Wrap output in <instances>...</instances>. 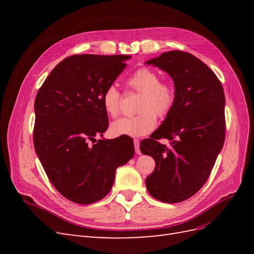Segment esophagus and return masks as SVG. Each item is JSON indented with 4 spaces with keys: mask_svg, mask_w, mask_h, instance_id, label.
<instances>
[{
    "mask_svg": "<svg viewBox=\"0 0 254 254\" xmlns=\"http://www.w3.org/2000/svg\"><path fill=\"white\" fill-rule=\"evenodd\" d=\"M133 144H134V149H135V153L136 155H141V150H140V141L137 139L133 140Z\"/></svg>",
    "mask_w": 254,
    "mask_h": 254,
    "instance_id": "obj_1",
    "label": "esophagus"
}]
</instances>
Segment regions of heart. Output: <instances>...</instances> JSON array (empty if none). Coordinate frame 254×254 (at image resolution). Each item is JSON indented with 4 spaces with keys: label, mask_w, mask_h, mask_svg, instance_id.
Listing matches in <instances>:
<instances>
[{
    "label": "heart",
    "mask_w": 254,
    "mask_h": 254,
    "mask_svg": "<svg viewBox=\"0 0 254 254\" xmlns=\"http://www.w3.org/2000/svg\"><path fill=\"white\" fill-rule=\"evenodd\" d=\"M127 86L141 93L133 117H125L114 121L110 126L113 135L142 136L148 134L157 125V115L163 119L170 114L177 103V89L172 81L161 80L160 75L149 67H140L127 78ZM103 106L110 117L121 113L122 94L111 84L103 94Z\"/></svg>",
    "instance_id": "1"
}]
</instances>
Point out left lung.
Segmentation results:
<instances>
[{"instance_id": "left-lung-1", "label": "left lung", "mask_w": 254, "mask_h": 254, "mask_svg": "<svg viewBox=\"0 0 254 254\" xmlns=\"http://www.w3.org/2000/svg\"><path fill=\"white\" fill-rule=\"evenodd\" d=\"M171 75L177 89L173 111L140 144L156 161L146 188L157 200H187L209 179L226 136L225 93L217 76L190 53L171 51L146 63ZM168 138L170 146L158 139Z\"/></svg>"}]
</instances>
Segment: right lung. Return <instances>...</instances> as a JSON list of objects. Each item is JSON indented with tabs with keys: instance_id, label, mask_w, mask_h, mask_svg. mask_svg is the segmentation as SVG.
Here are the masks:
<instances>
[{
	"instance_id": "right-lung-1",
	"label": "right lung",
	"mask_w": 254,
	"mask_h": 254,
	"mask_svg": "<svg viewBox=\"0 0 254 254\" xmlns=\"http://www.w3.org/2000/svg\"><path fill=\"white\" fill-rule=\"evenodd\" d=\"M127 55H72L59 63L35 99L34 145L50 181L68 200L90 204L109 193L119 166L134 155L130 136L98 140L109 125L105 90Z\"/></svg>"
}]
</instances>
